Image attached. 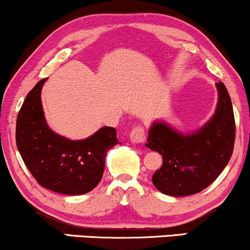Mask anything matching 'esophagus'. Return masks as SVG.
<instances>
[{
	"label": "esophagus",
	"instance_id": "34e87169",
	"mask_svg": "<svg viewBox=\"0 0 250 250\" xmlns=\"http://www.w3.org/2000/svg\"><path fill=\"white\" fill-rule=\"evenodd\" d=\"M130 141L133 143H145L146 141V131L145 128L142 125H136V127L133 128L130 133Z\"/></svg>",
	"mask_w": 250,
	"mask_h": 250
}]
</instances>
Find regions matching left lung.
<instances>
[{"label": "left lung", "instance_id": "obj_1", "mask_svg": "<svg viewBox=\"0 0 250 250\" xmlns=\"http://www.w3.org/2000/svg\"><path fill=\"white\" fill-rule=\"evenodd\" d=\"M216 88V110L196 131L183 134L163 121L154 122L149 129L146 147L163 159L151 177L161 193L169 196L200 193L228 165L235 142L234 111L226 85L219 82Z\"/></svg>", "mask_w": 250, "mask_h": 250}]
</instances>
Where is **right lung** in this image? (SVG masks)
<instances>
[{
	"label": "right lung",
	"instance_id": "right-lung-1",
	"mask_svg": "<svg viewBox=\"0 0 250 250\" xmlns=\"http://www.w3.org/2000/svg\"><path fill=\"white\" fill-rule=\"evenodd\" d=\"M43 79L28 93L16 120V145L28 170L42 187L64 195H81L99 185L105 155L119 145L115 128L102 127L84 140L53 131L41 102Z\"/></svg>",
	"mask_w": 250,
	"mask_h": 250
}]
</instances>
